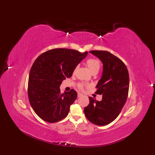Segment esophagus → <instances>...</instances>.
I'll use <instances>...</instances> for the list:
<instances>
[{"mask_svg": "<svg viewBox=\"0 0 155 155\" xmlns=\"http://www.w3.org/2000/svg\"><path fill=\"white\" fill-rule=\"evenodd\" d=\"M82 96H83V94L81 93H78V97H81Z\"/></svg>", "mask_w": 155, "mask_h": 155, "instance_id": "esophagus-1", "label": "esophagus"}]
</instances>
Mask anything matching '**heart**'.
Instances as JSON below:
<instances>
[{"instance_id": "1", "label": "heart", "mask_w": 155, "mask_h": 155, "mask_svg": "<svg viewBox=\"0 0 155 155\" xmlns=\"http://www.w3.org/2000/svg\"><path fill=\"white\" fill-rule=\"evenodd\" d=\"M87 64L88 68L90 69V71L92 72V73H94V72H98L100 70L101 68V62L100 61L98 60L97 58H91L88 59L87 61ZM78 68V67H76L74 72H76L77 69ZM84 87V84L82 83H80L78 84V88L81 90H83Z\"/></svg>"}]
</instances>
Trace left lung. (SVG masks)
Returning a JSON list of instances; mask_svg holds the SVG:
<instances>
[{
	"label": "left lung",
	"instance_id": "left-lung-1",
	"mask_svg": "<svg viewBox=\"0 0 155 155\" xmlns=\"http://www.w3.org/2000/svg\"><path fill=\"white\" fill-rule=\"evenodd\" d=\"M103 64V75L97 84L96 94L103 95L102 101L89 98L90 103L84 108L87 119L98 126L112 123L126 103L129 75L126 65L116 56L105 51H91Z\"/></svg>",
	"mask_w": 155,
	"mask_h": 155
}]
</instances>
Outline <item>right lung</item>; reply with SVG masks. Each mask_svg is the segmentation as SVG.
Here are the masks:
<instances>
[{
  "label": "right lung",
  "mask_w": 155,
  "mask_h": 155,
  "mask_svg": "<svg viewBox=\"0 0 155 155\" xmlns=\"http://www.w3.org/2000/svg\"><path fill=\"white\" fill-rule=\"evenodd\" d=\"M87 54L72 49L54 48L36 59L29 73L28 96L32 109L41 119L54 123L67 116L77 93L71 89L61 94L59 87L62 81L71 77Z\"/></svg>",
  "instance_id": "1"
}]
</instances>
